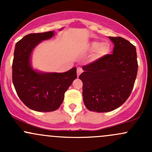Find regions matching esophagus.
<instances>
[{"label":"esophagus","instance_id":"1","mask_svg":"<svg viewBox=\"0 0 152 152\" xmlns=\"http://www.w3.org/2000/svg\"><path fill=\"white\" fill-rule=\"evenodd\" d=\"M82 73V69L81 67H77V76H80L81 73Z\"/></svg>","mask_w":152,"mask_h":152}]
</instances>
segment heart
<instances>
[{
	"instance_id": "1",
	"label": "heart",
	"mask_w": 152,
	"mask_h": 152,
	"mask_svg": "<svg viewBox=\"0 0 152 152\" xmlns=\"http://www.w3.org/2000/svg\"><path fill=\"white\" fill-rule=\"evenodd\" d=\"M90 49L92 50H96V55L98 58H102L107 55L110 54L111 52V45L109 42H102L94 41L90 43Z\"/></svg>"
}]
</instances>
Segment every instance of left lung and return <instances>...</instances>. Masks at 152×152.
I'll return each instance as SVG.
<instances>
[{
  "label": "left lung",
  "mask_w": 152,
  "mask_h": 152,
  "mask_svg": "<svg viewBox=\"0 0 152 152\" xmlns=\"http://www.w3.org/2000/svg\"><path fill=\"white\" fill-rule=\"evenodd\" d=\"M114 43L108 54L82 67L83 102L87 109L107 113L121 107L132 91L137 73L136 48L120 37H109Z\"/></svg>",
  "instance_id": "obj_1"
}]
</instances>
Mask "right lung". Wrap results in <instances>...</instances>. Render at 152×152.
I'll list each match as a JSON object with an SVG mask.
<instances>
[{
    "label": "right lung",
    "instance_id": "add662e5",
    "mask_svg": "<svg viewBox=\"0 0 152 152\" xmlns=\"http://www.w3.org/2000/svg\"><path fill=\"white\" fill-rule=\"evenodd\" d=\"M53 35V31L29 34L15 45L12 82L20 99L34 111L57 110L63 102L65 91L77 77L76 67L65 73H43L32 68L31 55L34 48Z\"/></svg>",
    "mask_w": 152,
    "mask_h": 152
}]
</instances>
